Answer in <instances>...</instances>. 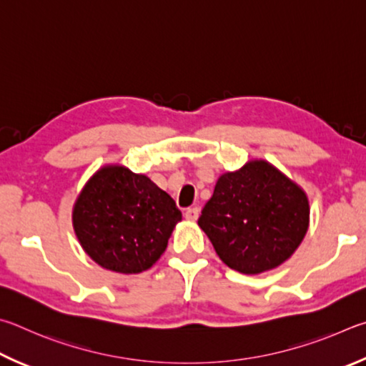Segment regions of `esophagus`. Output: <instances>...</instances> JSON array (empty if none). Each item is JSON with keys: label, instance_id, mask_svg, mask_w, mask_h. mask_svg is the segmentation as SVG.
<instances>
[{"label": "esophagus", "instance_id": "34e87169", "mask_svg": "<svg viewBox=\"0 0 366 366\" xmlns=\"http://www.w3.org/2000/svg\"><path fill=\"white\" fill-rule=\"evenodd\" d=\"M184 217H187L188 220H197V217H199V209L197 207H189L184 210Z\"/></svg>", "mask_w": 366, "mask_h": 366}]
</instances>
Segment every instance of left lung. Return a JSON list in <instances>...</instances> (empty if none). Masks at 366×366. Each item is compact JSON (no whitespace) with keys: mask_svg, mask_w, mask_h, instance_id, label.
<instances>
[{"mask_svg":"<svg viewBox=\"0 0 366 366\" xmlns=\"http://www.w3.org/2000/svg\"><path fill=\"white\" fill-rule=\"evenodd\" d=\"M309 215V199L296 183L265 160H252L219 178L197 223L229 268L257 274L291 257Z\"/></svg>","mask_w":366,"mask_h":366,"instance_id":"obj_1","label":"left lung"}]
</instances>
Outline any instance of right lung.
<instances>
[{
  "instance_id": "1",
  "label": "right lung",
  "mask_w": 366,
  "mask_h": 366,
  "mask_svg": "<svg viewBox=\"0 0 366 366\" xmlns=\"http://www.w3.org/2000/svg\"><path fill=\"white\" fill-rule=\"evenodd\" d=\"M179 220L182 212L165 191L117 165L96 172L74 207L81 247L117 273H139L156 264Z\"/></svg>"
}]
</instances>
